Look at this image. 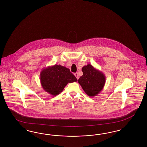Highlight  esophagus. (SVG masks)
Masks as SVG:
<instances>
[{
  "instance_id": "obj_1",
  "label": "esophagus",
  "mask_w": 147,
  "mask_h": 147,
  "mask_svg": "<svg viewBox=\"0 0 147 147\" xmlns=\"http://www.w3.org/2000/svg\"><path fill=\"white\" fill-rule=\"evenodd\" d=\"M74 76H76V79L78 80L79 79V76H78V73H74Z\"/></svg>"
}]
</instances>
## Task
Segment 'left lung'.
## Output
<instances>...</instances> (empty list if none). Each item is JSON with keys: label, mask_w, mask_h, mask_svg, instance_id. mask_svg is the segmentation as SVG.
I'll list each match as a JSON object with an SVG mask.
<instances>
[{"label": "left lung", "mask_w": 147, "mask_h": 147, "mask_svg": "<svg viewBox=\"0 0 147 147\" xmlns=\"http://www.w3.org/2000/svg\"><path fill=\"white\" fill-rule=\"evenodd\" d=\"M83 75L78 80L79 84L86 94L90 97L96 96L102 90L106 82V76L90 64L82 68Z\"/></svg>", "instance_id": "left-lung-1"}]
</instances>
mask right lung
Here are the masks:
<instances>
[{
	"mask_svg": "<svg viewBox=\"0 0 147 147\" xmlns=\"http://www.w3.org/2000/svg\"><path fill=\"white\" fill-rule=\"evenodd\" d=\"M40 80L43 89L53 96L60 93L68 83L78 81L69 69L60 65L42 69L40 72Z\"/></svg>",
	"mask_w": 147,
	"mask_h": 147,
	"instance_id": "obj_1",
	"label": "right lung"
}]
</instances>
